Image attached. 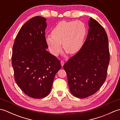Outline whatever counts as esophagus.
<instances>
[{
	"instance_id": "34e87169",
	"label": "esophagus",
	"mask_w": 120,
	"mask_h": 120,
	"mask_svg": "<svg viewBox=\"0 0 120 120\" xmlns=\"http://www.w3.org/2000/svg\"><path fill=\"white\" fill-rule=\"evenodd\" d=\"M61 66H62V67H63V66L64 65V62L63 61V60H61Z\"/></svg>"
}]
</instances>
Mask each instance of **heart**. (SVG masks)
Masks as SVG:
<instances>
[{
  "label": "heart",
  "mask_w": 120,
  "mask_h": 120,
  "mask_svg": "<svg viewBox=\"0 0 120 120\" xmlns=\"http://www.w3.org/2000/svg\"><path fill=\"white\" fill-rule=\"evenodd\" d=\"M86 34V26L82 22L61 21L53 28L52 35L45 38L50 52L57 56L63 48L70 54L77 52L82 47Z\"/></svg>",
  "instance_id": "obj_1"
}]
</instances>
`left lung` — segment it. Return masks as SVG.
<instances>
[{"label": "left lung", "instance_id": "1", "mask_svg": "<svg viewBox=\"0 0 120 120\" xmlns=\"http://www.w3.org/2000/svg\"><path fill=\"white\" fill-rule=\"evenodd\" d=\"M89 26L82 47L63 66L71 92L78 98H87L99 90L106 80L110 60L105 29L92 18Z\"/></svg>", "mask_w": 120, "mask_h": 120}]
</instances>
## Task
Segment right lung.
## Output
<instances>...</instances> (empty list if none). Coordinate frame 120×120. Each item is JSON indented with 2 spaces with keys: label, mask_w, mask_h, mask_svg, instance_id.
I'll list each match as a JSON object with an SVG mask.
<instances>
[{
  "label": "right lung",
  "mask_w": 120,
  "mask_h": 120,
  "mask_svg": "<svg viewBox=\"0 0 120 120\" xmlns=\"http://www.w3.org/2000/svg\"><path fill=\"white\" fill-rule=\"evenodd\" d=\"M46 21L41 16L31 18L19 30L13 46L15 82L26 95L34 98L49 94L56 74L61 68L57 58L46 49Z\"/></svg>",
  "instance_id": "add662e5"
}]
</instances>
